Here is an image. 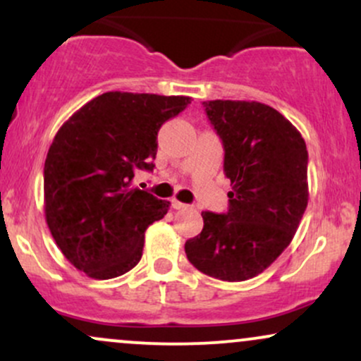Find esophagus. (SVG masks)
<instances>
[{
    "label": "esophagus",
    "mask_w": 361,
    "mask_h": 361,
    "mask_svg": "<svg viewBox=\"0 0 361 361\" xmlns=\"http://www.w3.org/2000/svg\"><path fill=\"white\" fill-rule=\"evenodd\" d=\"M171 207L173 209H176V210H183V209H188L190 205H186V204H183V202H180V200H171Z\"/></svg>",
    "instance_id": "obj_1"
}]
</instances>
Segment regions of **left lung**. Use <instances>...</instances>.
Segmentation results:
<instances>
[{"instance_id": "1", "label": "left lung", "mask_w": 361, "mask_h": 361, "mask_svg": "<svg viewBox=\"0 0 361 361\" xmlns=\"http://www.w3.org/2000/svg\"><path fill=\"white\" fill-rule=\"evenodd\" d=\"M224 146L233 192L226 214L202 212L204 229L185 243L198 271L224 281L259 275L295 235L309 200L307 147L280 111L259 102H204Z\"/></svg>"}]
</instances>
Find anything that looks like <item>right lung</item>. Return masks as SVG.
Wrapping results in <instances>:
<instances>
[{"mask_svg":"<svg viewBox=\"0 0 361 361\" xmlns=\"http://www.w3.org/2000/svg\"><path fill=\"white\" fill-rule=\"evenodd\" d=\"M190 97L109 91L57 130L44 166L45 221L62 255L90 279L123 275L142 258L144 233L169 202L132 188L152 171L157 132Z\"/></svg>","mask_w":361,"mask_h":361,"instance_id":"right-lung-1","label":"right lung"}]
</instances>
